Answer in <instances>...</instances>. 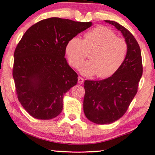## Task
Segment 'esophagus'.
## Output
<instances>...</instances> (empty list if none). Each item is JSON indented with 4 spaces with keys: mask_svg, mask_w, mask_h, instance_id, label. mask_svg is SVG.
<instances>
[{
    "mask_svg": "<svg viewBox=\"0 0 155 155\" xmlns=\"http://www.w3.org/2000/svg\"><path fill=\"white\" fill-rule=\"evenodd\" d=\"M84 81V79L82 77H81V76H79V77H78V83H79V84H83Z\"/></svg>",
    "mask_w": 155,
    "mask_h": 155,
    "instance_id": "34e87169",
    "label": "esophagus"
}]
</instances>
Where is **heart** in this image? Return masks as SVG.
<instances>
[{
  "instance_id": "obj_1",
  "label": "heart",
  "mask_w": 155,
  "mask_h": 155,
  "mask_svg": "<svg viewBox=\"0 0 155 155\" xmlns=\"http://www.w3.org/2000/svg\"><path fill=\"white\" fill-rule=\"evenodd\" d=\"M128 44L105 26H97L87 31L83 40L73 37L66 46L71 66L78 68L89 52L90 60L80 67L84 75H94L101 79L110 77L119 71L127 59Z\"/></svg>"
}]
</instances>
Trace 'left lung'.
I'll use <instances>...</instances> for the list:
<instances>
[{"label": "left lung", "mask_w": 155, "mask_h": 155, "mask_svg": "<svg viewBox=\"0 0 155 155\" xmlns=\"http://www.w3.org/2000/svg\"><path fill=\"white\" fill-rule=\"evenodd\" d=\"M120 31L128 44L124 64L116 74L100 81H84V112L96 124H107L120 119L136 95L143 67L140 47L126 28L112 21H105Z\"/></svg>", "instance_id": "obj_1"}]
</instances>
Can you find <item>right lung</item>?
<instances>
[{
	"mask_svg": "<svg viewBox=\"0 0 155 155\" xmlns=\"http://www.w3.org/2000/svg\"><path fill=\"white\" fill-rule=\"evenodd\" d=\"M91 25L50 18L23 34L14 51L13 77L18 101L31 116L46 120L61 112L64 94L78 81L64 58L66 44Z\"/></svg>",
	"mask_w": 155,
	"mask_h": 155,
	"instance_id": "add662e5",
	"label": "right lung"
}]
</instances>
